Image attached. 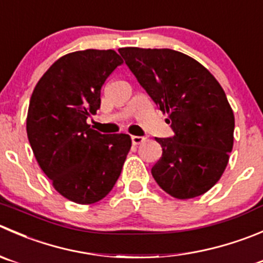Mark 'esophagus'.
I'll use <instances>...</instances> for the list:
<instances>
[{"mask_svg":"<svg viewBox=\"0 0 263 263\" xmlns=\"http://www.w3.org/2000/svg\"><path fill=\"white\" fill-rule=\"evenodd\" d=\"M131 140H132V144L139 145V144H141L142 141H144L145 137H142V136H131Z\"/></svg>","mask_w":263,"mask_h":263,"instance_id":"1","label":"esophagus"}]
</instances>
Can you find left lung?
Wrapping results in <instances>:
<instances>
[{"mask_svg":"<svg viewBox=\"0 0 263 263\" xmlns=\"http://www.w3.org/2000/svg\"><path fill=\"white\" fill-rule=\"evenodd\" d=\"M141 87L167 113L173 131L158 139L153 165L158 185L177 199L207 193L221 178L234 144L233 109L220 83L202 64L171 48H119Z\"/></svg>","mask_w":263,"mask_h":263,"instance_id":"8db88e82","label":"left lung"}]
</instances>
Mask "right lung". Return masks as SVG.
<instances>
[{
  "mask_svg": "<svg viewBox=\"0 0 263 263\" xmlns=\"http://www.w3.org/2000/svg\"><path fill=\"white\" fill-rule=\"evenodd\" d=\"M122 63L114 50L64 55L30 98L27 135L33 154L55 190L78 204H92L110 193L131 149L129 135H103L87 124L100 108L106 78Z\"/></svg>",
  "mask_w": 263,
  "mask_h": 263,
  "instance_id": "1",
  "label": "right lung"
}]
</instances>
